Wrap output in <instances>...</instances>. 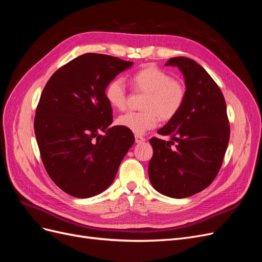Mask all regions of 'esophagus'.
Masks as SVG:
<instances>
[{"label":"esophagus","mask_w":262,"mask_h":262,"mask_svg":"<svg viewBox=\"0 0 262 262\" xmlns=\"http://www.w3.org/2000/svg\"><path fill=\"white\" fill-rule=\"evenodd\" d=\"M136 143H143V142L145 141V138H143L142 136H139V134H136Z\"/></svg>","instance_id":"obj_1"}]
</instances>
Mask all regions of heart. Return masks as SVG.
I'll use <instances>...</instances> for the list:
<instances>
[{"mask_svg":"<svg viewBox=\"0 0 262 262\" xmlns=\"http://www.w3.org/2000/svg\"><path fill=\"white\" fill-rule=\"evenodd\" d=\"M131 84L144 93L141 112H128L117 119V123L136 134H143L155 128L160 121L175 117L184 106L187 96L185 83L173 78L166 71L149 66L134 73ZM105 96L114 108L123 110L128 104V91L122 77H116L106 86Z\"/></svg>","mask_w":262,"mask_h":262,"instance_id":"obj_1","label":"heart"}]
</instances>
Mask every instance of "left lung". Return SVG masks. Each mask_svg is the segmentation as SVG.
<instances>
[{"instance_id": "left-lung-1", "label": "left lung", "mask_w": 262, "mask_h": 262, "mask_svg": "<svg viewBox=\"0 0 262 262\" xmlns=\"http://www.w3.org/2000/svg\"><path fill=\"white\" fill-rule=\"evenodd\" d=\"M166 66L184 74L187 96L180 112L157 131L170 140H149L148 177L158 192L181 199L202 191L216 177L231 131L224 96L207 71L185 57L171 58Z\"/></svg>"}]
</instances>
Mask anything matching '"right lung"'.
Here are the masks:
<instances>
[{"label": "right lung", "mask_w": 262, "mask_h": 262, "mask_svg": "<svg viewBox=\"0 0 262 262\" xmlns=\"http://www.w3.org/2000/svg\"><path fill=\"white\" fill-rule=\"evenodd\" d=\"M133 62L85 53L55 71L34 121L41 161L52 181L75 198L94 196L116 177L134 143L132 131L113 123L106 86Z\"/></svg>", "instance_id": "1"}]
</instances>
